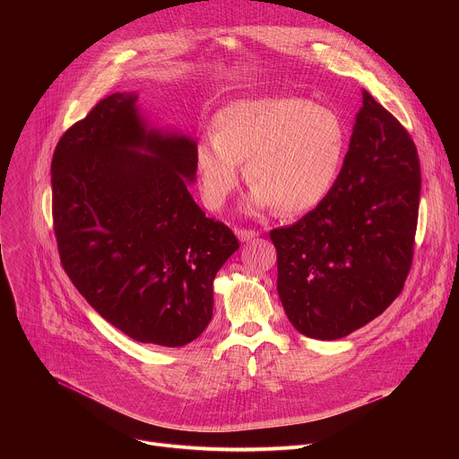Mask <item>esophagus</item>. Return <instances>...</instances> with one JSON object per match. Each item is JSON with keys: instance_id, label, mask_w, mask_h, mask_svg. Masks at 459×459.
Returning <instances> with one entry per match:
<instances>
[{"instance_id": "34e87169", "label": "esophagus", "mask_w": 459, "mask_h": 459, "mask_svg": "<svg viewBox=\"0 0 459 459\" xmlns=\"http://www.w3.org/2000/svg\"><path fill=\"white\" fill-rule=\"evenodd\" d=\"M236 236L239 241L245 243V241H252L254 238H257V232L250 230V229H239V230H236Z\"/></svg>"}]
</instances>
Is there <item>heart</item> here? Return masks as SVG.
Masks as SVG:
<instances>
[{
	"mask_svg": "<svg viewBox=\"0 0 459 459\" xmlns=\"http://www.w3.org/2000/svg\"><path fill=\"white\" fill-rule=\"evenodd\" d=\"M347 152L342 116L303 98H255L221 107L212 134L194 147L204 204L218 211L239 183V163L252 185L245 209L259 214L278 207L303 214L331 194Z\"/></svg>",
	"mask_w": 459,
	"mask_h": 459,
	"instance_id": "b5f03b06",
	"label": "heart"
}]
</instances>
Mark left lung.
Listing matches in <instances>:
<instances>
[{
    "mask_svg": "<svg viewBox=\"0 0 459 459\" xmlns=\"http://www.w3.org/2000/svg\"><path fill=\"white\" fill-rule=\"evenodd\" d=\"M421 169L402 123L368 92L331 194L274 229L278 294L294 329L340 340L394 301L412 264Z\"/></svg>",
    "mask_w": 459,
    "mask_h": 459,
    "instance_id": "8db88e82",
    "label": "left lung"
}]
</instances>
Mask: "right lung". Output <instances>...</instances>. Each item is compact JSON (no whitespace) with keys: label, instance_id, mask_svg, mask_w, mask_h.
Wrapping results in <instances>:
<instances>
[{"label":"right lung","instance_id":"add662e5","mask_svg":"<svg viewBox=\"0 0 459 459\" xmlns=\"http://www.w3.org/2000/svg\"><path fill=\"white\" fill-rule=\"evenodd\" d=\"M195 142L158 128L136 92L101 100L52 156V216L61 265L116 329L183 347L212 319L214 278L239 248L195 205Z\"/></svg>","mask_w":459,"mask_h":459}]
</instances>
